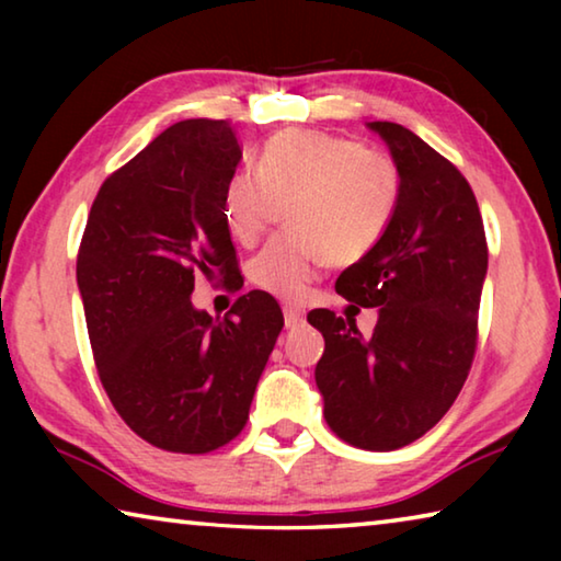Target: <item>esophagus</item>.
<instances>
[{
	"mask_svg": "<svg viewBox=\"0 0 561 561\" xmlns=\"http://www.w3.org/2000/svg\"><path fill=\"white\" fill-rule=\"evenodd\" d=\"M304 319H307V314H304V309H299V307H284V324H287V329L301 327Z\"/></svg>",
	"mask_w": 561,
	"mask_h": 561,
	"instance_id": "34e87169",
	"label": "esophagus"
}]
</instances>
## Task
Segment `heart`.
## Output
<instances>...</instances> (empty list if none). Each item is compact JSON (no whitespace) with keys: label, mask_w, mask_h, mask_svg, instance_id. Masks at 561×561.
<instances>
[{"label":"heart","mask_w":561,"mask_h":561,"mask_svg":"<svg viewBox=\"0 0 561 561\" xmlns=\"http://www.w3.org/2000/svg\"><path fill=\"white\" fill-rule=\"evenodd\" d=\"M260 173L237 170L222 190V220L250 247L279 203H291V234L277 237L250 262V279L279 299H299L327 262L351 267L391 230L403 173L391 153L324 130H282L264 144Z\"/></svg>","instance_id":"1"}]
</instances>
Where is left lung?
<instances>
[{"label": "left lung", "instance_id": "1", "mask_svg": "<svg viewBox=\"0 0 561 561\" xmlns=\"http://www.w3.org/2000/svg\"><path fill=\"white\" fill-rule=\"evenodd\" d=\"M368 126L401 165L403 197L383 242L341 272L336 291L378 307V321L364 339L329 309L307 319L327 344L314 374L329 428L383 453L428 433L470 374L488 240L472 187L448 158L398 123Z\"/></svg>", "mask_w": 561, "mask_h": 561}]
</instances>
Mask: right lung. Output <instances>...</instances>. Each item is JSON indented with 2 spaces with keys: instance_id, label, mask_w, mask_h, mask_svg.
<instances>
[{
  "instance_id": "1",
  "label": "right lung",
  "mask_w": 561,
  "mask_h": 561,
  "mask_svg": "<svg viewBox=\"0 0 561 561\" xmlns=\"http://www.w3.org/2000/svg\"><path fill=\"white\" fill-rule=\"evenodd\" d=\"M240 158L230 121H180L103 180L81 237L76 279L101 383L128 428L168 453H213L242 433L284 327L260 289L225 319L190 301L197 277L242 289L222 220Z\"/></svg>"
}]
</instances>
